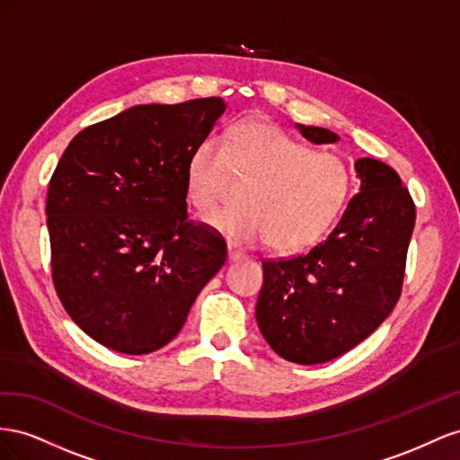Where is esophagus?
<instances>
[{
  "label": "esophagus",
  "instance_id": "obj_1",
  "mask_svg": "<svg viewBox=\"0 0 460 460\" xmlns=\"http://www.w3.org/2000/svg\"><path fill=\"white\" fill-rule=\"evenodd\" d=\"M227 258H229V261H237V260H243V258H244V252L239 251L237 246L229 244V246H227Z\"/></svg>",
  "mask_w": 460,
  "mask_h": 460
}]
</instances>
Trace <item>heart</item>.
Listing matches in <instances>:
<instances>
[{
  "mask_svg": "<svg viewBox=\"0 0 460 460\" xmlns=\"http://www.w3.org/2000/svg\"><path fill=\"white\" fill-rule=\"evenodd\" d=\"M248 181L239 208L221 209L206 221L241 244L270 243L295 252L332 227L350 190V169L335 152L310 150L279 127L244 121L221 140L204 137L187 162L189 200L212 209L231 187Z\"/></svg>",
  "mask_w": 460,
  "mask_h": 460,
  "instance_id": "b5f03b06",
  "label": "heart"
}]
</instances>
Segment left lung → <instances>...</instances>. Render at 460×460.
Returning <instances> with one entry per match:
<instances>
[{
    "label": "left lung",
    "instance_id": "1",
    "mask_svg": "<svg viewBox=\"0 0 460 460\" xmlns=\"http://www.w3.org/2000/svg\"><path fill=\"white\" fill-rule=\"evenodd\" d=\"M316 144L339 137L296 125ZM360 192L330 237L308 252L264 260L256 322L270 347L288 362L322 364L374 333L397 305L416 206L401 177L374 157L354 162Z\"/></svg>",
    "mask_w": 460,
    "mask_h": 460
}]
</instances>
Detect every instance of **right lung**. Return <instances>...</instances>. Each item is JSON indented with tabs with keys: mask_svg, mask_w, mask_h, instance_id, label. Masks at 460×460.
<instances>
[{
	"mask_svg": "<svg viewBox=\"0 0 460 460\" xmlns=\"http://www.w3.org/2000/svg\"><path fill=\"white\" fill-rule=\"evenodd\" d=\"M226 111L221 98L148 103L78 133L49 179L51 279L100 345L148 354L185 325L227 258L187 214V162Z\"/></svg>",
	"mask_w": 460,
	"mask_h": 460,
	"instance_id": "obj_1",
	"label": "right lung"
}]
</instances>
